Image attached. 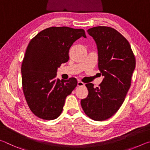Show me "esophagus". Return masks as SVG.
Masks as SVG:
<instances>
[{
	"label": "esophagus",
	"mask_w": 150,
	"mask_h": 150,
	"mask_svg": "<svg viewBox=\"0 0 150 150\" xmlns=\"http://www.w3.org/2000/svg\"><path fill=\"white\" fill-rule=\"evenodd\" d=\"M77 86L78 87H84L85 83L81 82V81H78L77 82Z\"/></svg>",
	"instance_id": "esophagus-1"
}]
</instances>
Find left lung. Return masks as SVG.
Wrapping results in <instances>:
<instances>
[{"instance_id":"left-lung-1","label":"left lung","mask_w":150,"mask_h":150,"mask_svg":"<svg viewBox=\"0 0 150 150\" xmlns=\"http://www.w3.org/2000/svg\"><path fill=\"white\" fill-rule=\"evenodd\" d=\"M98 50V67L104 77L98 87L87 83L88 94L81 105L88 117L96 121L110 118L118 110L131 85L136 59L129 42L120 33L107 26L87 30Z\"/></svg>"}]
</instances>
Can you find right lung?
Returning <instances> with one entry per match:
<instances>
[{
	"label": "right lung",
	"instance_id": "obj_1",
	"mask_svg": "<svg viewBox=\"0 0 150 150\" xmlns=\"http://www.w3.org/2000/svg\"><path fill=\"white\" fill-rule=\"evenodd\" d=\"M86 38L83 29L50 27L30 42L22 62L23 92L33 114L44 120H54L63 110L67 96L77 85L75 78L56 79L57 68L69 60V51L76 40Z\"/></svg>",
	"mask_w": 150,
	"mask_h": 150
}]
</instances>
